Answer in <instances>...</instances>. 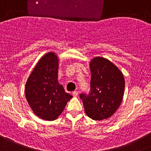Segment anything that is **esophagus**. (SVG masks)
I'll use <instances>...</instances> for the list:
<instances>
[{
  "mask_svg": "<svg viewBox=\"0 0 151 151\" xmlns=\"http://www.w3.org/2000/svg\"><path fill=\"white\" fill-rule=\"evenodd\" d=\"M72 95L74 97H77V96H78V92H77V91H74V92H72Z\"/></svg>",
  "mask_w": 151,
  "mask_h": 151,
  "instance_id": "obj_1",
  "label": "esophagus"
}]
</instances>
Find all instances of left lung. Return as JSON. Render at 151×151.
<instances>
[{"instance_id": "1", "label": "left lung", "mask_w": 151, "mask_h": 151, "mask_svg": "<svg viewBox=\"0 0 151 151\" xmlns=\"http://www.w3.org/2000/svg\"><path fill=\"white\" fill-rule=\"evenodd\" d=\"M91 92L81 94L84 111L91 119L101 120L112 116L123 101L125 79L114 64L104 57H95L89 62Z\"/></svg>"}]
</instances>
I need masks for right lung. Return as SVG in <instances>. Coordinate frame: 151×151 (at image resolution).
Here are the masks:
<instances>
[{
  "mask_svg": "<svg viewBox=\"0 0 151 151\" xmlns=\"http://www.w3.org/2000/svg\"><path fill=\"white\" fill-rule=\"evenodd\" d=\"M59 57L54 52L44 54L28 77L25 86L27 101L40 119L52 121L59 117L73 97L58 81Z\"/></svg>",
  "mask_w": 151,
  "mask_h": 151,
  "instance_id": "1",
  "label": "right lung"
}]
</instances>
